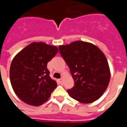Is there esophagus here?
I'll use <instances>...</instances> for the list:
<instances>
[{
	"mask_svg": "<svg viewBox=\"0 0 127 127\" xmlns=\"http://www.w3.org/2000/svg\"><path fill=\"white\" fill-rule=\"evenodd\" d=\"M59 82H60V83H63V78L62 77V78H60V79H59Z\"/></svg>",
	"mask_w": 127,
	"mask_h": 127,
	"instance_id": "34e87169",
	"label": "esophagus"
}]
</instances>
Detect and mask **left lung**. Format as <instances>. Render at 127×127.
Segmentation results:
<instances>
[{"label":"left lung","instance_id":"left-lung-1","mask_svg":"<svg viewBox=\"0 0 127 127\" xmlns=\"http://www.w3.org/2000/svg\"><path fill=\"white\" fill-rule=\"evenodd\" d=\"M58 48L74 81L73 88L67 90L70 97L83 104L98 100L107 89L111 77L104 53L94 44L82 41Z\"/></svg>","mask_w":127,"mask_h":127}]
</instances>
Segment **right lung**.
Returning a JSON list of instances; mask_svg holds the SVG:
<instances>
[{"label":"right lung","instance_id":"obj_1","mask_svg":"<svg viewBox=\"0 0 127 127\" xmlns=\"http://www.w3.org/2000/svg\"><path fill=\"white\" fill-rule=\"evenodd\" d=\"M58 51L55 46L33 42L14 57L10 67V81L16 95L25 103L39 106L49 99L57 83L50 77L47 64Z\"/></svg>","mask_w":127,"mask_h":127}]
</instances>
